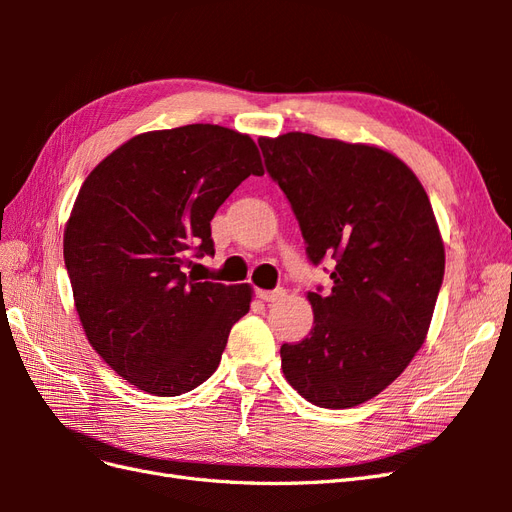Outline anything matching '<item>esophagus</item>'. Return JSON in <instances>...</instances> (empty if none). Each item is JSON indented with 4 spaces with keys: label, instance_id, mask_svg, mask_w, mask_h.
Segmentation results:
<instances>
[{
    "label": "esophagus",
    "instance_id": "1",
    "mask_svg": "<svg viewBox=\"0 0 512 512\" xmlns=\"http://www.w3.org/2000/svg\"><path fill=\"white\" fill-rule=\"evenodd\" d=\"M284 294H286V290H282V288H277V290H258V299L267 301V303H273L277 299H282Z\"/></svg>",
    "mask_w": 512,
    "mask_h": 512
}]
</instances>
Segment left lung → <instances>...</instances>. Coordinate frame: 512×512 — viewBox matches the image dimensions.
<instances>
[{
    "mask_svg": "<svg viewBox=\"0 0 512 512\" xmlns=\"http://www.w3.org/2000/svg\"><path fill=\"white\" fill-rule=\"evenodd\" d=\"M258 145L309 260L335 258L327 297L307 292L312 331L280 350L284 376L314 406L365 404L425 344L444 277L429 196L406 162L376 145L305 132L260 136Z\"/></svg>",
    "mask_w": 512,
    "mask_h": 512,
    "instance_id": "1",
    "label": "left lung"
}]
</instances>
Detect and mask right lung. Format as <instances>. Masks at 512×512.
Masks as SVG:
<instances>
[{"label":"right lung","instance_id":"right-lung-1","mask_svg":"<svg viewBox=\"0 0 512 512\" xmlns=\"http://www.w3.org/2000/svg\"><path fill=\"white\" fill-rule=\"evenodd\" d=\"M262 173L250 136L192 123L132 136L83 181L64 230L74 307L91 348L136 389L175 397L218 369L252 286L198 282L183 265L215 254V211Z\"/></svg>","mask_w":512,"mask_h":512}]
</instances>
